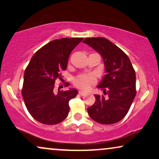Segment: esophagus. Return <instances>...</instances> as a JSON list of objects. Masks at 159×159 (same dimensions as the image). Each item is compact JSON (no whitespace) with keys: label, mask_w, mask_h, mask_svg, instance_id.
Wrapping results in <instances>:
<instances>
[{"label":"esophagus","mask_w":159,"mask_h":159,"mask_svg":"<svg viewBox=\"0 0 159 159\" xmlns=\"http://www.w3.org/2000/svg\"><path fill=\"white\" fill-rule=\"evenodd\" d=\"M78 93H79L80 95H84L86 94V92L83 91V90H80L79 92H78Z\"/></svg>","instance_id":"34e87169"}]
</instances>
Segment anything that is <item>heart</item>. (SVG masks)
Listing matches in <instances>:
<instances>
[{"mask_svg":"<svg viewBox=\"0 0 159 159\" xmlns=\"http://www.w3.org/2000/svg\"><path fill=\"white\" fill-rule=\"evenodd\" d=\"M95 78L92 75H81L75 79V84L82 89H87L92 84L94 83Z\"/></svg>","mask_w":159,"mask_h":159,"instance_id":"obj_1","label":"heart"}]
</instances>
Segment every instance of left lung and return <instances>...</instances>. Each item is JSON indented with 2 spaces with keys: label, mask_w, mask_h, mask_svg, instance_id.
<instances>
[{
  "label": "left lung",
  "mask_w": 159,
  "mask_h": 159,
  "mask_svg": "<svg viewBox=\"0 0 159 159\" xmlns=\"http://www.w3.org/2000/svg\"><path fill=\"white\" fill-rule=\"evenodd\" d=\"M83 43L101 55L106 72L98 87L107 96L95 95V102L87 109L88 114L99 124L117 123L127 115L136 95L135 72L131 61L107 38H87Z\"/></svg>",
  "instance_id": "obj_1"
}]
</instances>
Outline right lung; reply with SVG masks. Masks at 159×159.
Returning a JSON list of instances; mask_svg holds the SVG:
<instances>
[{"mask_svg": "<svg viewBox=\"0 0 159 159\" xmlns=\"http://www.w3.org/2000/svg\"><path fill=\"white\" fill-rule=\"evenodd\" d=\"M82 38H61L41 47L32 56L24 75L22 96L29 112L43 124H57L67 117L69 101L78 94L76 89L54 93L55 81L66 70L70 53ZM70 85L67 83L66 87Z\"/></svg>", "mask_w": 159, "mask_h": 159, "instance_id": "add662e5", "label": "right lung"}]
</instances>
